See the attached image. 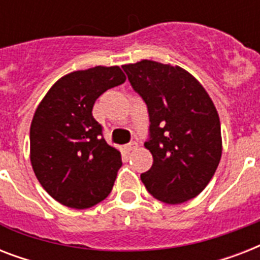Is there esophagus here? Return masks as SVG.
I'll return each mask as SVG.
<instances>
[{
    "label": "esophagus",
    "instance_id": "34e87169",
    "mask_svg": "<svg viewBox=\"0 0 260 260\" xmlns=\"http://www.w3.org/2000/svg\"><path fill=\"white\" fill-rule=\"evenodd\" d=\"M125 148H126V151H135V150H138V143H136V142L129 143V144H126Z\"/></svg>",
    "mask_w": 260,
    "mask_h": 260
}]
</instances>
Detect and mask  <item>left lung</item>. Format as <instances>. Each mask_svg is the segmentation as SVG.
I'll return each mask as SVG.
<instances>
[{
  "instance_id": "8db88e82",
  "label": "left lung",
  "mask_w": 260,
  "mask_h": 260,
  "mask_svg": "<svg viewBox=\"0 0 260 260\" xmlns=\"http://www.w3.org/2000/svg\"><path fill=\"white\" fill-rule=\"evenodd\" d=\"M122 70L150 114L144 146L154 163L140 175L142 182L159 201H189L205 189L221 159L220 118L212 98L179 66L144 59Z\"/></svg>"
}]
</instances>
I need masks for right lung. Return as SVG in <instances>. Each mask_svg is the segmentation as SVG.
<instances>
[{
    "label": "right lung",
    "mask_w": 260,
    "mask_h": 260,
    "mask_svg": "<svg viewBox=\"0 0 260 260\" xmlns=\"http://www.w3.org/2000/svg\"><path fill=\"white\" fill-rule=\"evenodd\" d=\"M125 79L118 66L74 71L39 104L30 122V163L40 185L62 205L86 209L112 191L121 154L105 142L91 110L102 93Z\"/></svg>",
    "instance_id": "add662e5"
}]
</instances>
